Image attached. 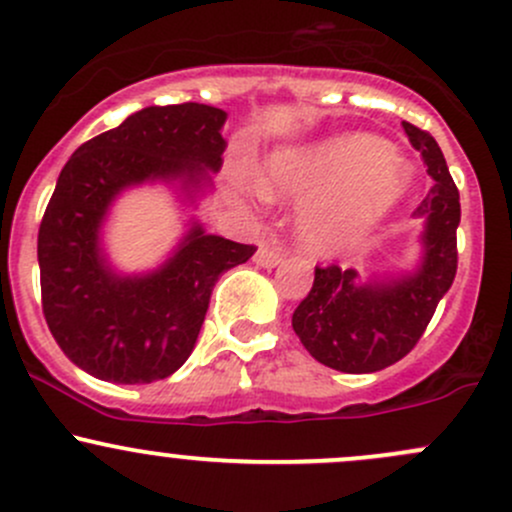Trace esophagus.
I'll return each instance as SVG.
<instances>
[{"mask_svg": "<svg viewBox=\"0 0 512 512\" xmlns=\"http://www.w3.org/2000/svg\"><path fill=\"white\" fill-rule=\"evenodd\" d=\"M280 258H283V254H280V246L271 244V241H263V244L258 246L254 261L263 268H273V266H278Z\"/></svg>", "mask_w": 512, "mask_h": 512, "instance_id": "1", "label": "esophagus"}]
</instances>
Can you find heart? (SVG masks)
I'll use <instances>...</instances> for the list:
<instances>
[{"label": "heart", "instance_id": "heart-1", "mask_svg": "<svg viewBox=\"0 0 512 512\" xmlns=\"http://www.w3.org/2000/svg\"><path fill=\"white\" fill-rule=\"evenodd\" d=\"M261 192L302 200L300 244L315 256L354 249L403 195L408 170L381 139L342 136L310 151L278 153L261 170Z\"/></svg>", "mask_w": 512, "mask_h": 512}]
</instances>
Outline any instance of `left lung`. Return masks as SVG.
Wrapping results in <instances>:
<instances>
[{"label":"left lung","mask_w":512,"mask_h":512,"mask_svg":"<svg viewBox=\"0 0 512 512\" xmlns=\"http://www.w3.org/2000/svg\"><path fill=\"white\" fill-rule=\"evenodd\" d=\"M403 129L434 180L417 207L425 217L420 268L408 276L359 283L351 268L317 266L310 293L293 312L302 346L342 373L383 371L408 356L456 276L459 190L437 141L410 122H403Z\"/></svg>","instance_id":"8db88e82"}]
</instances>
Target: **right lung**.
<instances>
[{
	"label": "right lung",
	"instance_id": "add662e5",
	"mask_svg": "<svg viewBox=\"0 0 512 512\" xmlns=\"http://www.w3.org/2000/svg\"><path fill=\"white\" fill-rule=\"evenodd\" d=\"M227 112L210 104L146 107L85 141L60 170L38 229L41 305L63 354L100 381H163L188 361L219 276L256 246L205 234L200 224L158 271L119 276L100 227L119 192L180 180L188 195L222 168Z\"/></svg>",
	"mask_w": 512,
	"mask_h": 512
}]
</instances>
